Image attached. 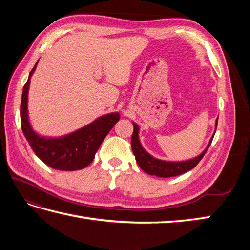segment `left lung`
Listing matches in <instances>:
<instances>
[{"label": "left lung", "mask_w": 250, "mask_h": 250, "mask_svg": "<svg viewBox=\"0 0 250 250\" xmlns=\"http://www.w3.org/2000/svg\"><path fill=\"white\" fill-rule=\"evenodd\" d=\"M217 121H218V118L216 119L215 129H217ZM132 124H133L134 130L131 139V147H132V151H133L135 156V160L143 171L149 175H155V176H158V177H174V176H177V175L188 172L190 169L195 167L196 164H198L202 160V158L204 157L215 135L214 133L208 143V145H207V147L203 150V152H202L198 157L190 159V160H186V161H164L152 157L144 149V148H143L140 142V137H139L140 126L137 125L135 122H132Z\"/></svg>", "instance_id": "obj_1"}]
</instances>
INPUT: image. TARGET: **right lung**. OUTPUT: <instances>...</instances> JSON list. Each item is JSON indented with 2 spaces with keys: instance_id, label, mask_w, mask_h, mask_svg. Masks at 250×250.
Here are the masks:
<instances>
[{
  "instance_id": "1",
  "label": "right lung",
  "mask_w": 250,
  "mask_h": 250,
  "mask_svg": "<svg viewBox=\"0 0 250 250\" xmlns=\"http://www.w3.org/2000/svg\"><path fill=\"white\" fill-rule=\"evenodd\" d=\"M39 62V61H37ZM24 84L20 105L21 129L35 155L47 166L60 171H77L88 167L93 161L105 136L119 120L118 113H111L99 117L83 128L60 137L41 136L32 129L28 114V92L32 74Z\"/></svg>"
}]
</instances>
